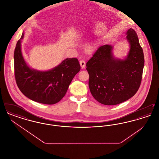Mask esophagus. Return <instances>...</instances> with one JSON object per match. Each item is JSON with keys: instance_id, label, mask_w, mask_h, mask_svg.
<instances>
[{"instance_id": "esophagus-1", "label": "esophagus", "mask_w": 159, "mask_h": 159, "mask_svg": "<svg viewBox=\"0 0 159 159\" xmlns=\"http://www.w3.org/2000/svg\"><path fill=\"white\" fill-rule=\"evenodd\" d=\"M80 65L81 66L82 68H84L85 67V66H86V62L82 60L80 61Z\"/></svg>"}]
</instances>
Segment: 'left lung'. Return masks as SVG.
I'll return each instance as SVG.
<instances>
[{
  "instance_id": "8db88e82",
  "label": "left lung",
  "mask_w": 159,
  "mask_h": 159,
  "mask_svg": "<svg viewBox=\"0 0 159 159\" xmlns=\"http://www.w3.org/2000/svg\"><path fill=\"white\" fill-rule=\"evenodd\" d=\"M126 39L130 44L125 60L114 58L113 46H101L86 63L91 94L101 104L113 106L132 97L138 90L144 66L143 50L135 31L129 29Z\"/></svg>"
}]
</instances>
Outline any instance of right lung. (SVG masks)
<instances>
[{
    "label": "right lung",
    "instance_id": "1",
    "mask_svg": "<svg viewBox=\"0 0 159 159\" xmlns=\"http://www.w3.org/2000/svg\"><path fill=\"white\" fill-rule=\"evenodd\" d=\"M14 51V73L17 86L31 100L45 104H54L62 98L73 79L80 70L76 58H67L52 70L42 71L29 67L23 58L21 40Z\"/></svg>",
    "mask_w": 159,
    "mask_h": 159
}]
</instances>
